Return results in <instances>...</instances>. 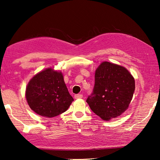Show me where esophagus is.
I'll return each instance as SVG.
<instances>
[{
	"label": "esophagus",
	"instance_id": "34e87169",
	"mask_svg": "<svg viewBox=\"0 0 160 160\" xmlns=\"http://www.w3.org/2000/svg\"><path fill=\"white\" fill-rule=\"evenodd\" d=\"M82 96H83L82 94H76V95H75L74 98H76V99H80V98H82Z\"/></svg>",
	"mask_w": 160,
	"mask_h": 160
}]
</instances>
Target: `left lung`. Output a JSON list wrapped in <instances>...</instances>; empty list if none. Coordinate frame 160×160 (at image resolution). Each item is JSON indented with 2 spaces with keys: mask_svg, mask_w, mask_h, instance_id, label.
Returning <instances> with one entry per match:
<instances>
[{
  "mask_svg": "<svg viewBox=\"0 0 160 160\" xmlns=\"http://www.w3.org/2000/svg\"><path fill=\"white\" fill-rule=\"evenodd\" d=\"M134 78L125 67L102 62L95 73V85L87 102L103 120L117 118L127 109L135 91Z\"/></svg>",
  "mask_w": 160,
  "mask_h": 160,
  "instance_id": "left-lung-1",
  "label": "left lung"
}]
</instances>
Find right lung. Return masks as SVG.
I'll use <instances>...</instances> for the list:
<instances>
[{
	"mask_svg": "<svg viewBox=\"0 0 160 160\" xmlns=\"http://www.w3.org/2000/svg\"><path fill=\"white\" fill-rule=\"evenodd\" d=\"M29 107L41 116L53 118L65 112L73 101L62 72L48 68L33 76L26 88Z\"/></svg>",
	"mask_w": 160,
	"mask_h": 160,
	"instance_id": "add662e5",
	"label": "right lung"
}]
</instances>
